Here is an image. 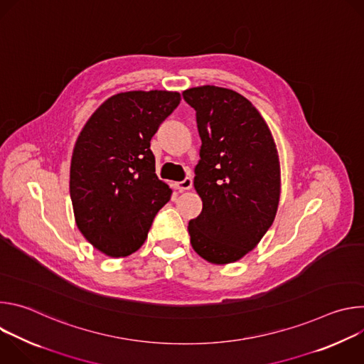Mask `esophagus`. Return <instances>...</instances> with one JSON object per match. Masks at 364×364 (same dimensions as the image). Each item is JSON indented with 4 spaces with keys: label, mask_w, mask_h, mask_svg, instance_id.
Listing matches in <instances>:
<instances>
[{
    "label": "esophagus",
    "mask_w": 364,
    "mask_h": 364,
    "mask_svg": "<svg viewBox=\"0 0 364 364\" xmlns=\"http://www.w3.org/2000/svg\"><path fill=\"white\" fill-rule=\"evenodd\" d=\"M176 188L178 191H184V190H190L193 187V178L191 177H186L183 181H178V183H174Z\"/></svg>",
    "instance_id": "34e87169"
}]
</instances>
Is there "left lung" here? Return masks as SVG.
Returning a JSON list of instances; mask_svg holds the SVG:
<instances>
[{
    "label": "left lung",
    "instance_id": "left-lung-1",
    "mask_svg": "<svg viewBox=\"0 0 364 364\" xmlns=\"http://www.w3.org/2000/svg\"><path fill=\"white\" fill-rule=\"evenodd\" d=\"M201 139L194 187L201 213L190 220L193 249L205 261H237L264 237L279 203V160L272 134L235 90L201 86L183 92Z\"/></svg>",
    "mask_w": 364,
    "mask_h": 364
}]
</instances>
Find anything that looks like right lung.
Masks as SVG:
<instances>
[{"label":"right lung","mask_w":364,"mask_h":364,"mask_svg":"<svg viewBox=\"0 0 364 364\" xmlns=\"http://www.w3.org/2000/svg\"><path fill=\"white\" fill-rule=\"evenodd\" d=\"M180 93H118L83 127L70 164V198L79 230L112 257L138 250L171 188L155 174L151 138L178 107Z\"/></svg>","instance_id":"add662e5"}]
</instances>
